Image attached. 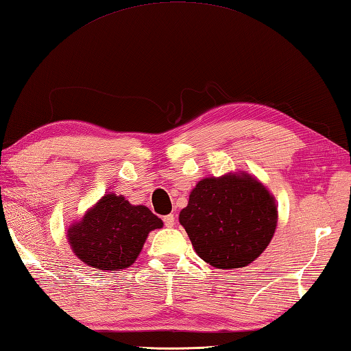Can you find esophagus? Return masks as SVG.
Returning <instances> with one entry per match:
<instances>
[{
	"label": "esophagus",
	"instance_id": "34e87169",
	"mask_svg": "<svg viewBox=\"0 0 351 351\" xmlns=\"http://www.w3.org/2000/svg\"><path fill=\"white\" fill-rule=\"evenodd\" d=\"M163 223H165V227H168V228L174 227V223H176V217H174V215H167V216H163Z\"/></svg>",
	"mask_w": 351,
	"mask_h": 351
}]
</instances>
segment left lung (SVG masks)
Segmentation results:
<instances>
[{
    "instance_id": "left-lung-1",
    "label": "left lung",
    "mask_w": 351,
    "mask_h": 351,
    "mask_svg": "<svg viewBox=\"0 0 351 351\" xmlns=\"http://www.w3.org/2000/svg\"><path fill=\"white\" fill-rule=\"evenodd\" d=\"M199 258L216 269L255 261L275 234V198L246 173L206 177L197 183L178 216Z\"/></svg>"
}]
</instances>
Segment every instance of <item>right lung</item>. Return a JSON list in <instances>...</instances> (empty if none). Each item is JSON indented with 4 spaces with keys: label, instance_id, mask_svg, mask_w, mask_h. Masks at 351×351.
<instances>
[{
    "label": "right lung",
    "instance_id": "obj_1",
    "mask_svg": "<svg viewBox=\"0 0 351 351\" xmlns=\"http://www.w3.org/2000/svg\"><path fill=\"white\" fill-rule=\"evenodd\" d=\"M162 225L145 206H132L123 195L108 193L67 230V240L87 266L123 270L135 263L149 232Z\"/></svg>",
    "mask_w": 351,
    "mask_h": 351
}]
</instances>
